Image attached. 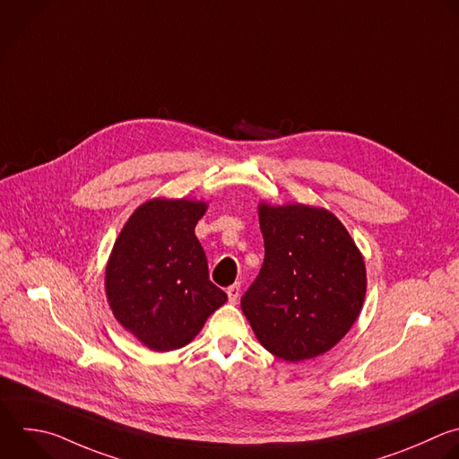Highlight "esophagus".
I'll list each match as a JSON object with an SVG mask.
<instances>
[{"label": "esophagus", "instance_id": "esophagus-1", "mask_svg": "<svg viewBox=\"0 0 459 459\" xmlns=\"http://www.w3.org/2000/svg\"><path fill=\"white\" fill-rule=\"evenodd\" d=\"M239 293H241V284H239V282H234L232 286H229V288H227V295H229V300H230L232 304H236V302H238Z\"/></svg>", "mask_w": 459, "mask_h": 459}]
</instances>
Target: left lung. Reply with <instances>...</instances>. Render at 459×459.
Returning <instances> with one entry per match:
<instances>
[{
    "label": "left lung",
    "instance_id": "left-lung-1",
    "mask_svg": "<svg viewBox=\"0 0 459 459\" xmlns=\"http://www.w3.org/2000/svg\"><path fill=\"white\" fill-rule=\"evenodd\" d=\"M264 259L241 297L257 341L290 362L332 350L353 326L366 295L364 259L328 211L261 204Z\"/></svg>",
    "mask_w": 459,
    "mask_h": 459
}]
</instances>
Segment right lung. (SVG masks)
I'll use <instances>...</instances> for the list:
<instances>
[{
  "mask_svg": "<svg viewBox=\"0 0 459 459\" xmlns=\"http://www.w3.org/2000/svg\"><path fill=\"white\" fill-rule=\"evenodd\" d=\"M207 205L151 200L138 207L115 241L106 293L117 321L155 351L189 344L227 300L209 279L195 234Z\"/></svg>",
  "mask_w": 459,
  "mask_h": 459,
  "instance_id": "right-lung-1",
  "label": "right lung"
}]
</instances>
